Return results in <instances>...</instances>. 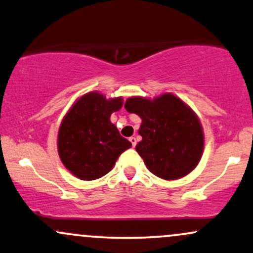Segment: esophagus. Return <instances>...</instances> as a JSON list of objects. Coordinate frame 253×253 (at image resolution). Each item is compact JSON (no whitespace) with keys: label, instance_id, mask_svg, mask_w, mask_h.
<instances>
[{"label":"esophagus","instance_id":"esophagus-1","mask_svg":"<svg viewBox=\"0 0 253 253\" xmlns=\"http://www.w3.org/2000/svg\"><path fill=\"white\" fill-rule=\"evenodd\" d=\"M129 141H130V144H132V146L135 147V145H136V139H135V136H130Z\"/></svg>","mask_w":253,"mask_h":253}]
</instances>
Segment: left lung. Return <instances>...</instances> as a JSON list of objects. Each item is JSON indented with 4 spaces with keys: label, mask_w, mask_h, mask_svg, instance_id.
Returning <instances> with one entry per match:
<instances>
[{
    "label": "left lung",
    "mask_w": 253,
    "mask_h": 253,
    "mask_svg": "<svg viewBox=\"0 0 253 253\" xmlns=\"http://www.w3.org/2000/svg\"><path fill=\"white\" fill-rule=\"evenodd\" d=\"M125 108L141 118L143 140L135 150L153 175L172 181L195 169L205 136L197 115L181 98L172 94L153 100L134 96L126 101Z\"/></svg>",
    "instance_id": "left-lung-1"
}]
</instances>
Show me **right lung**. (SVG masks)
I'll use <instances>...</instances> for the list:
<instances>
[{"label": "right lung", "instance_id": "1", "mask_svg": "<svg viewBox=\"0 0 253 253\" xmlns=\"http://www.w3.org/2000/svg\"><path fill=\"white\" fill-rule=\"evenodd\" d=\"M123 107V97L107 100L90 91L72 104L58 132L60 161L72 175L92 181L108 173L119 156L132 144L110 123L112 113Z\"/></svg>", "mask_w": 253, "mask_h": 253}]
</instances>
